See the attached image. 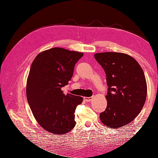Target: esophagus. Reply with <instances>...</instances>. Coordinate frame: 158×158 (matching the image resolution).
Here are the masks:
<instances>
[{"label": "esophagus", "instance_id": "obj_1", "mask_svg": "<svg viewBox=\"0 0 158 158\" xmlns=\"http://www.w3.org/2000/svg\"><path fill=\"white\" fill-rule=\"evenodd\" d=\"M93 97H84V99L85 102H90L92 99Z\"/></svg>", "mask_w": 158, "mask_h": 158}]
</instances>
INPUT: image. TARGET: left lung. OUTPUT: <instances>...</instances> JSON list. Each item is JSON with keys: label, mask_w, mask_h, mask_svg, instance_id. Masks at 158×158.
I'll return each instance as SVG.
<instances>
[{"label": "left lung", "mask_w": 158, "mask_h": 158, "mask_svg": "<svg viewBox=\"0 0 158 158\" xmlns=\"http://www.w3.org/2000/svg\"><path fill=\"white\" fill-rule=\"evenodd\" d=\"M94 57L105 70L108 85L107 106L100 113L107 127L118 128L128 125L140 113L146 102L147 84L138 62L123 52H98Z\"/></svg>", "instance_id": "left-lung-1"}]
</instances>
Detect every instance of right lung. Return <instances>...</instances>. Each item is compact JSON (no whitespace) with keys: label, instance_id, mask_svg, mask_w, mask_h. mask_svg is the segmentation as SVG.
Wrapping results in <instances>:
<instances>
[{"label":"right lung","instance_id":"obj_1","mask_svg":"<svg viewBox=\"0 0 158 158\" xmlns=\"http://www.w3.org/2000/svg\"><path fill=\"white\" fill-rule=\"evenodd\" d=\"M83 55L54 47L41 52L31 64L26 84L27 102L36 121L52 135H64L75 127V109L83 98L65 95L61 88L69 84Z\"/></svg>","mask_w":158,"mask_h":158}]
</instances>
